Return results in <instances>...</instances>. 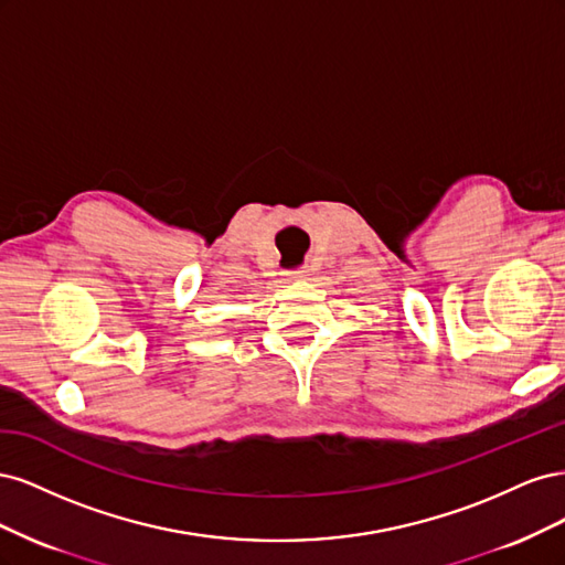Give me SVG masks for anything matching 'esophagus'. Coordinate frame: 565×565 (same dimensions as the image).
Wrapping results in <instances>:
<instances>
[{
  "label": "esophagus",
  "mask_w": 565,
  "mask_h": 565,
  "mask_svg": "<svg viewBox=\"0 0 565 565\" xmlns=\"http://www.w3.org/2000/svg\"><path fill=\"white\" fill-rule=\"evenodd\" d=\"M287 278H289V280H301V278H303V270H289Z\"/></svg>",
  "instance_id": "esophagus-1"
}]
</instances>
